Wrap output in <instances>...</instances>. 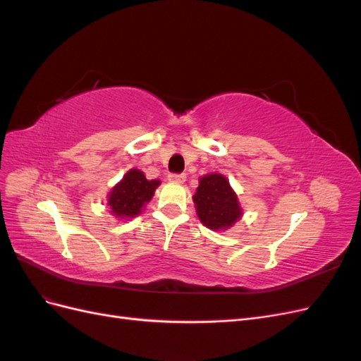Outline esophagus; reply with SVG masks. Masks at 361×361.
Masks as SVG:
<instances>
[{"label":"esophagus","instance_id":"esophagus-1","mask_svg":"<svg viewBox=\"0 0 361 361\" xmlns=\"http://www.w3.org/2000/svg\"><path fill=\"white\" fill-rule=\"evenodd\" d=\"M185 179H187V176H185L183 173H180V174H176V173L169 174V180L173 182V183H183Z\"/></svg>","mask_w":361,"mask_h":361}]
</instances>
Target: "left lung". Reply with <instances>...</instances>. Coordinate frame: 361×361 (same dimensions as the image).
Here are the masks:
<instances>
[{
  "label": "left lung",
  "mask_w": 361,
  "mask_h": 361,
  "mask_svg": "<svg viewBox=\"0 0 361 361\" xmlns=\"http://www.w3.org/2000/svg\"><path fill=\"white\" fill-rule=\"evenodd\" d=\"M192 200L199 220L212 231L232 227L243 216L235 191L220 173L203 176Z\"/></svg>",
  "instance_id": "8db88e82"
}]
</instances>
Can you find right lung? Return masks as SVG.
Here are the masks:
<instances>
[{
	"instance_id": "right-lung-1",
	"label": "right lung",
	"mask_w": 361,
	"mask_h": 361,
	"mask_svg": "<svg viewBox=\"0 0 361 361\" xmlns=\"http://www.w3.org/2000/svg\"><path fill=\"white\" fill-rule=\"evenodd\" d=\"M159 180H147L145 173L137 169L129 170L123 179L108 194V206L118 220H129L141 214L146 203L154 197Z\"/></svg>"
}]
</instances>
